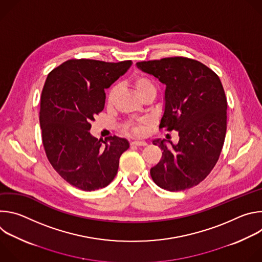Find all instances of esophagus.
<instances>
[{"label":"esophagus","instance_id":"obj_1","mask_svg":"<svg viewBox=\"0 0 262 262\" xmlns=\"http://www.w3.org/2000/svg\"><path fill=\"white\" fill-rule=\"evenodd\" d=\"M147 143L144 141H134L130 143V146H146Z\"/></svg>","mask_w":262,"mask_h":262}]
</instances>
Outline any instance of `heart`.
Here are the masks:
<instances>
[{
	"label": "heart",
	"mask_w": 262,
	"mask_h": 262,
	"mask_svg": "<svg viewBox=\"0 0 262 262\" xmlns=\"http://www.w3.org/2000/svg\"><path fill=\"white\" fill-rule=\"evenodd\" d=\"M128 84L141 99L147 95H152L155 97L157 95V92H158L157 84L150 78L147 77L146 74H143L140 72L134 73L128 80ZM117 93H118L117 87H112L107 91L106 99H105V102L107 105H112L114 103ZM145 125H146V122L141 120L137 122H126L122 125V128L127 134L134 135V136H142L145 132Z\"/></svg>",
	"instance_id": "b5f03b06"
}]
</instances>
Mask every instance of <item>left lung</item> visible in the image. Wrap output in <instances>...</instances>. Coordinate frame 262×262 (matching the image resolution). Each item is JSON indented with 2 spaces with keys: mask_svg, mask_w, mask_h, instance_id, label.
I'll return each instance as SVG.
<instances>
[{
  "mask_svg": "<svg viewBox=\"0 0 262 262\" xmlns=\"http://www.w3.org/2000/svg\"><path fill=\"white\" fill-rule=\"evenodd\" d=\"M138 67L166 85L160 129L177 130V145L154 142L162 159L150 169L160 188L177 192L199 184L215 166L227 129V98L217 74L186 57L141 61Z\"/></svg>",
  "mask_w": 262,
  "mask_h": 262,
  "instance_id": "obj_1",
  "label": "left lung"
}]
</instances>
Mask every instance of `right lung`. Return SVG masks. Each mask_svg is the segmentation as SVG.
<instances>
[{"label": "right lung", "instance_id": "add662e5", "mask_svg": "<svg viewBox=\"0 0 262 262\" xmlns=\"http://www.w3.org/2000/svg\"><path fill=\"white\" fill-rule=\"evenodd\" d=\"M132 65L92 59H70L53 69L46 80L39 121L48 160L69 184L83 191L102 189L117 174L125 139L90 135L91 122L104 107L108 88Z\"/></svg>", "mask_w": 262, "mask_h": 262}]
</instances>
